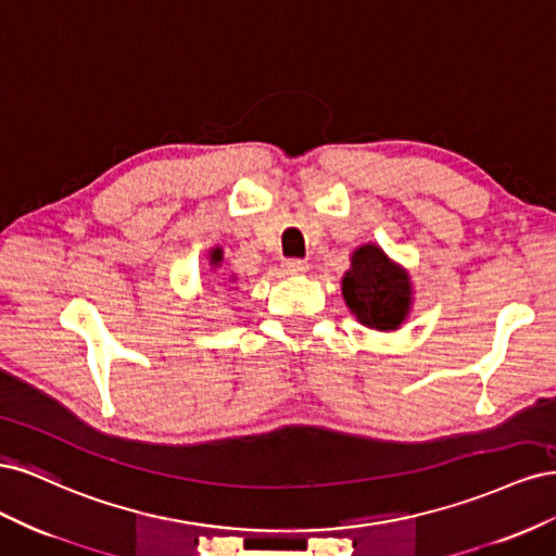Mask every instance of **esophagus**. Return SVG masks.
Returning <instances> with one entry per match:
<instances>
[{"label": "esophagus", "instance_id": "esophagus-1", "mask_svg": "<svg viewBox=\"0 0 556 556\" xmlns=\"http://www.w3.org/2000/svg\"><path fill=\"white\" fill-rule=\"evenodd\" d=\"M306 268H308V264L304 260H296V257L285 260V264H282V271L288 276H301L306 271Z\"/></svg>", "mask_w": 556, "mask_h": 556}]
</instances>
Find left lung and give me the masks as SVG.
I'll list each match as a JSON object with an SVG mask.
<instances>
[{
  "instance_id": "8db88e82",
  "label": "left lung",
  "mask_w": 556,
  "mask_h": 556,
  "mask_svg": "<svg viewBox=\"0 0 556 556\" xmlns=\"http://www.w3.org/2000/svg\"><path fill=\"white\" fill-rule=\"evenodd\" d=\"M343 296L362 325L378 331L396 329L410 308L408 274L387 260L378 245H362L343 278Z\"/></svg>"
}]
</instances>
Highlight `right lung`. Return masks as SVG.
Masks as SVG:
<instances>
[{
  "label": "right lung",
  "instance_id": "1",
  "mask_svg": "<svg viewBox=\"0 0 556 556\" xmlns=\"http://www.w3.org/2000/svg\"><path fill=\"white\" fill-rule=\"evenodd\" d=\"M220 262H223V250L215 248V250L211 252V264H220Z\"/></svg>",
  "mask_w": 556,
  "mask_h": 556
}]
</instances>
